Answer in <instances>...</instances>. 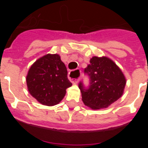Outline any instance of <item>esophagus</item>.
I'll use <instances>...</instances> for the list:
<instances>
[{
    "label": "esophagus",
    "mask_w": 148,
    "mask_h": 148,
    "mask_svg": "<svg viewBox=\"0 0 148 148\" xmlns=\"http://www.w3.org/2000/svg\"><path fill=\"white\" fill-rule=\"evenodd\" d=\"M69 78L70 80L73 82V84H77L80 79V75H81V71L78 69H76L75 70L70 71L69 73ZM73 77H77V78H73Z\"/></svg>",
    "instance_id": "obj_1"
}]
</instances>
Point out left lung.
Listing matches in <instances>:
<instances>
[{
  "instance_id": "1",
  "label": "left lung",
  "mask_w": 148,
  "mask_h": 148,
  "mask_svg": "<svg viewBox=\"0 0 148 148\" xmlns=\"http://www.w3.org/2000/svg\"><path fill=\"white\" fill-rule=\"evenodd\" d=\"M89 78V86L78 84L85 105L92 110L108 108L122 95L126 79L121 70L112 60L96 56L90 59L84 69Z\"/></svg>"
}]
</instances>
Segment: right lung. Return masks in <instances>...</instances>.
<instances>
[{"instance_id":"right-lung-1","label":"right lung","mask_w":148,"mask_h":148,"mask_svg":"<svg viewBox=\"0 0 148 148\" xmlns=\"http://www.w3.org/2000/svg\"><path fill=\"white\" fill-rule=\"evenodd\" d=\"M27 84L29 93L47 106L58 104L72 86L66 66L57 54H47L35 61L28 72Z\"/></svg>"}]
</instances>
